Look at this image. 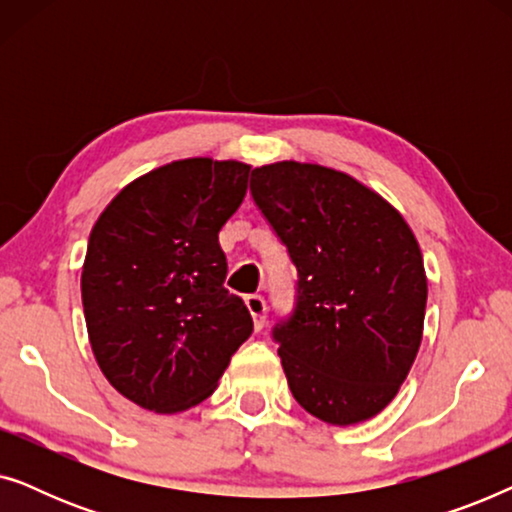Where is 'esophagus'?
<instances>
[{"instance_id": "34e87169", "label": "esophagus", "mask_w": 512, "mask_h": 512, "mask_svg": "<svg viewBox=\"0 0 512 512\" xmlns=\"http://www.w3.org/2000/svg\"><path fill=\"white\" fill-rule=\"evenodd\" d=\"M244 303H247V310H249L251 317H254L256 331H261L263 324H265V310H268V307H265L263 296H256V293H254V296L244 298Z\"/></svg>"}]
</instances>
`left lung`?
Here are the masks:
<instances>
[{"mask_svg":"<svg viewBox=\"0 0 512 512\" xmlns=\"http://www.w3.org/2000/svg\"><path fill=\"white\" fill-rule=\"evenodd\" d=\"M251 195L298 270V303L275 326L300 408L349 426L401 389L422 345L426 272L408 223L380 193L317 163L251 172Z\"/></svg>","mask_w":512,"mask_h":512,"instance_id":"8db88e82","label":"left lung"}]
</instances>
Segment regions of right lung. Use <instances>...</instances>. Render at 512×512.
Listing matches in <instances>:
<instances>
[{"instance_id": "1", "label": "right lung", "mask_w": 512, "mask_h": 512, "mask_svg": "<svg viewBox=\"0 0 512 512\" xmlns=\"http://www.w3.org/2000/svg\"><path fill=\"white\" fill-rule=\"evenodd\" d=\"M251 165L184 158L130 181L88 237L81 300L95 361L118 394L174 415L214 394L254 321L223 289L219 230Z\"/></svg>"}]
</instances>
